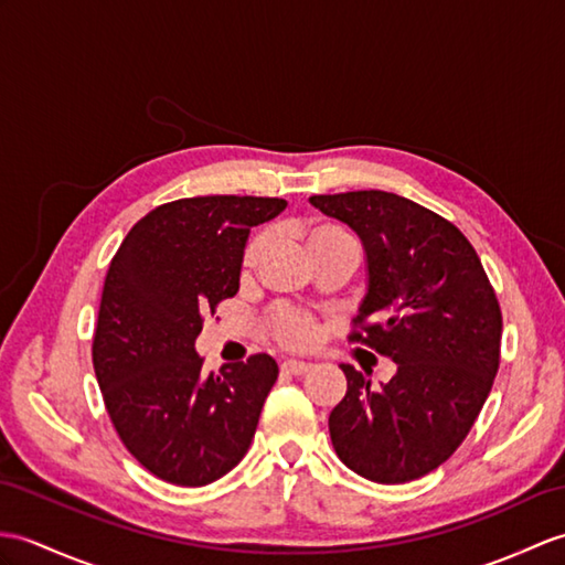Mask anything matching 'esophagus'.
<instances>
[{
    "instance_id": "esophagus-1",
    "label": "esophagus",
    "mask_w": 565,
    "mask_h": 565,
    "mask_svg": "<svg viewBox=\"0 0 565 565\" xmlns=\"http://www.w3.org/2000/svg\"><path fill=\"white\" fill-rule=\"evenodd\" d=\"M281 371L284 373H291V375H303L310 371V363L306 361H296V359H288L281 363Z\"/></svg>"
}]
</instances>
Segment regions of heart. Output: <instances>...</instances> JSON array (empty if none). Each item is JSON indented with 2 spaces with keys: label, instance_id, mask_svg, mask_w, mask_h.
<instances>
[{
  "label": "heart",
  "instance_id": "obj_1",
  "mask_svg": "<svg viewBox=\"0 0 565 565\" xmlns=\"http://www.w3.org/2000/svg\"><path fill=\"white\" fill-rule=\"evenodd\" d=\"M296 235H298V241L303 243V247L312 259L324 255V253H330V250H353L351 235L332 221H320V218L308 221L306 226H300L296 231ZM265 245H267L265 235H255V238L245 245L243 257H241L243 277H250L262 257V250H265ZM269 324H271L274 337H277L281 344L294 347V349L308 347L315 339V330H318V327H315L312 315L291 310V308L274 310L269 318Z\"/></svg>",
  "mask_w": 565,
  "mask_h": 565
}]
</instances>
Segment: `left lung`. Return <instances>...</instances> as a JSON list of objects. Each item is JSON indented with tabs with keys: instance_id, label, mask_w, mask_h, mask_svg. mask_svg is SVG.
<instances>
[{
	"instance_id": "left-lung-1",
	"label": "left lung",
	"mask_w": 565,
	"mask_h": 565,
	"mask_svg": "<svg viewBox=\"0 0 565 565\" xmlns=\"http://www.w3.org/2000/svg\"><path fill=\"white\" fill-rule=\"evenodd\" d=\"M359 235L369 294L349 342L397 363L371 387L342 365L347 395L330 414L334 452L377 483L428 475L460 448L501 363V306L475 247L448 218L383 190L312 194Z\"/></svg>"
}]
</instances>
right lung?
<instances>
[{
  "label": "right lung",
  "instance_id": "obj_1",
  "mask_svg": "<svg viewBox=\"0 0 565 565\" xmlns=\"http://www.w3.org/2000/svg\"><path fill=\"white\" fill-rule=\"evenodd\" d=\"M286 209L277 196H188L127 233L105 274L94 371L105 409L135 460L175 487H206L250 448L277 383L267 353L202 373L204 315L238 294L247 235Z\"/></svg>",
  "mask_w": 565,
  "mask_h": 565
}]
</instances>
